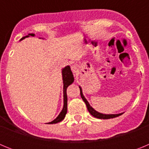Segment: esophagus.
<instances>
[{
	"label": "esophagus",
	"instance_id": "obj_1",
	"mask_svg": "<svg viewBox=\"0 0 149 149\" xmlns=\"http://www.w3.org/2000/svg\"><path fill=\"white\" fill-rule=\"evenodd\" d=\"M72 70L74 73H76V72H77V70H78V66H77V65H75V64H74V65H72Z\"/></svg>",
	"mask_w": 149,
	"mask_h": 149
}]
</instances>
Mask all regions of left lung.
<instances>
[{
	"label": "left lung",
	"instance_id": "left-lung-1",
	"mask_svg": "<svg viewBox=\"0 0 149 149\" xmlns=\"http://www.w3.org/2000/svg\"><path fill=\"white\" fill-rule=\"evenodd\" d=\"M79 88H80V90H81V96L82 99L84 100V101L85 102L86 105V107H87L88 111L90 113V114L93 116L95 117V118H98V119H113V118H115V117L119 116L122 114H123V113H117V114H104V113H99V112L96 111L93 107H92L89 103L88 102L87 100L86 99V98L84 97V94H83V90L82 88H81V86H79Z\"/></svg>",
	"mask_w": 149,
	"mask_h": 149
}]
</instances>
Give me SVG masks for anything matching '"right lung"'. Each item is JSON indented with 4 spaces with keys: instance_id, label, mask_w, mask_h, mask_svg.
Masks as SVG:
<instances>
[{
    "instance_id": "obj_1",
    "label": "right lung",
    "mask_w": 149,
    "mask_h": 149,
    "mask_svg": "<svg viewBox=\"0 0 149 149\" xmlns=\"http://www.w3.org/2000/svg\"><path fill=\"white\" fill-rule=\"evenodd\" d=\"M35 34L34 33H29L28 35L26 36H24L20 41L23 40L25 38L29 37V36H34ZM62 77H63V107L62 109L61 112L58 115V116L56 117V119H54L52 122H48V124H56L58 122H61L62 120L64 119L65 116V114L67 113V95H66V89L69 85L72 84L74 81V75L72 74V70L69 65H66L65 67L62 69Z\"/></svg>"
}]
</instances>
